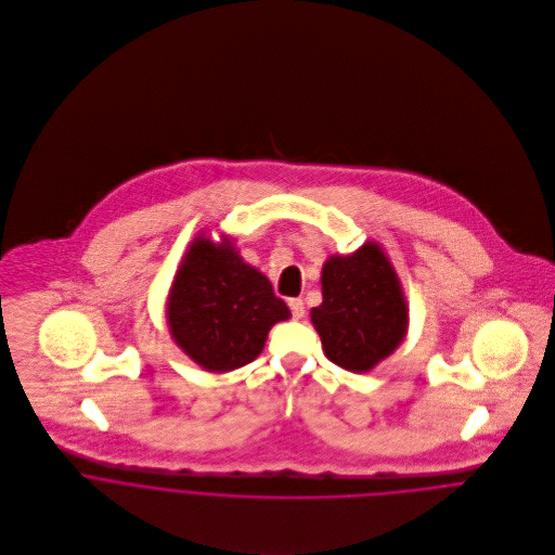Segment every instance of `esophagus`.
<instances>
[{"mask_svg": "<svg viewBox=\"0 0 555 555\" xmlns=\"http://www.w3.org/2000/svg\"><path fill=\"white\" fill-rule=\"evenodd\" d=\"M288 308H291V312H293V318H304L306 314V306H304V299H288Z\"/></svg>", "mask_w": 555, "mask_h": 555, "instance_id": "obj_1", "label": "esophagus"}]
</instances>
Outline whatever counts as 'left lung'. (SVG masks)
<instances>
[{
	"label": "left lung",
	"mask_w": 555,
	"mask_h": 555,
	"mask_svg": "<svg viewBox=\"0 0 555 555\" xmlns=\"http://www.w3.org/2000/svg\"><path fill=\"white\" fill-rule=\"evenodd\" d=\"M322 304L312 310L324 354L361 374L387 359L403 339L408 310L396 271L376 243L322 267Z\"/></svg>",
	"instance_id": "8db88e82"
}]
</instances>
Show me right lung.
<instances>
[{
    "mask_svg": "<svg viewBox=\"0 0 555 555\" xmlns=\"http://www.w3.org/2000/svg\"><path fill=\"white\" fill-rule=\"evenodd\" d=\"M166 314L190 359L209 372H231L262 352L269 328L291 310L231 243L198 237L175 275Z\"/></svg>",
    "mask_w": 555,
    "mask_h": 555,
    "instance_id": "right-lung-1",
    "label": "right lung"
}]
</instances>
